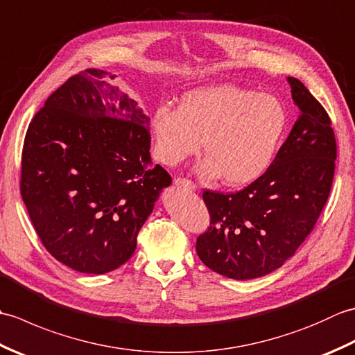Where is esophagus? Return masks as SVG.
Wrapping results in <instances>:
<instances>
[{
  "instance_id": "obj_1",
  "label": "esophagus",
  "mask_w": 355,
  "mask_h": 355,
  "mask_svg": "<svg viewBox=\"0 0 355 355\" xmlns=\"http://www.w3.org/2000/svg\"><path fill=\"white\" fill-rule=\"evenodd\" d=\"M175 186L180 187V189L195 191V184L191 182V180H186V178H175Z\"/></svg>"
}]
</instances>
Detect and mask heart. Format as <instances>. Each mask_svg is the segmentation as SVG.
<instances>
[{"label": "heart", "instance_id": "heart-1", "mask_svg": "<svg viewBox=\"0 0 355 355\" xmlns=\"http://www.w3.org/2000/svg\"><path fill=\"white\" fill-rule=\"evenodd\" d=\"M288 125L279 97L254 93L233 84L193 88L180 97L178 108L160 105L149 120L153 154L175 166L197 153V172L206 180L239 187L253 183L268 169Z\"/></svg>", "mask_w": 355, "mask_h": 355}]
</instances>
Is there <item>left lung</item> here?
Returning <instances> with one entry per match:
<instances>
[{"label":"left lung","mask_w":355,"mask_h":355,"mask_svg":"<svg viewBox=\"0 0 355 355\" xmlns=\"http://www.w3.org/2000/svg\"><path fill=\"white\" fill-rule=\"evenodd\" d=\"M286 80L299 117L270 168L236 193L202 192L210 227L197 253L236 281L282 267L310 235L333 184L337 146L328 112L299 79Z\"/></svg>","instance_id":"8db88e82"}]
</instances>
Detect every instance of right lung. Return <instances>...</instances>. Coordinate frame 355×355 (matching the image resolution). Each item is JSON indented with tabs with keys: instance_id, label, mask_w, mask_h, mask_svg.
<instances>
[{
	"instance_id": "1",
	"label": "right lung",
	"mask_w": 355,
	"mask_h": 355,
	"mask_svg": "<svg viewBox=\"0 0 355 355\" xmlns=\"http://www.w3.org/2000/svg\"><path fill=\"white\" fill-rule=\"evenodd\" d=\"M88 69L59 87L24 139L21 195L41 243L80 273L131 258L172 178L150 162L149 117L114 82Z\"/></svg>"
}]
</instances>
